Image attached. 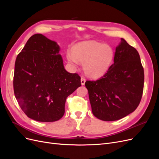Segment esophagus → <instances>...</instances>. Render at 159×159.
<instances>
[{
	"label": "esophagus",
	"mask_w": 159,
	"mask_h": 159,
	"mask_svg": "<svg viewBox=\"0 0 159 159\" xmlns=\"http://www.w3.org/2000/svg\"><path fill=\"white\" fill-rule=\"evenodd\" d=\"M85 79L84 78V77H81V85H84L85 84Z\"/></svg>",
	"instance_id": "34e87169"
}]
</instances>
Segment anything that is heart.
Segmentation results:
<instances>
[{
    "label": "heart",
    "mask_w": 159,
    "mask_h": 159,
    "mask_svg": "<svg viewBox=\"0 0 159 159\" xmlns=\"http://www.w3.org/2000/svg\"><path fill=\"white\" fill-rule=\"evenodd\" d=\"M71 52L67 53L68 60L74 64L82 62L85 74L94 79L106 74L114 59L112 47L96 41L79 43L73 46Z\"/></svg>",
    "instance_id": "b5f03b06"
}]
</instances>
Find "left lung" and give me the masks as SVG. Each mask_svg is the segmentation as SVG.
Returning a JSON list of instances; mask_svg holds the SVG:
<instances>
[{"instance_id":"1","label":"left lung","mask_w":159,"mask_h":159,"mask_svg":"<svg viewBox=\"0 0 159 159\" xmlns=\"http://www.w3.org/2000/svg\"><path fill=\"white\" fill-rule=\"evenodd\" d=\"M92 113L105 121H116L133 112L140 103L144 70L137 50L121 38L114 63L103 77L87 81Z\"/></svg>"}]
</instances>
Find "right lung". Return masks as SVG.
Instances as JSON below:
<instances>
[{"mask_svg":"<svg viewBox=\"0 0 159 159\" xmlns=\"http://www.w3.org/2000/svg\"><path fill=\"white\" fill-rule=\"evenodd\" d=\"M60 50L55 41L36 34L16 57L14 95L24 113L37 121L60 119L67 98L81 85L78 74L65 70Z\"/></svg>","mask_w":159,"mask_h":159,"instance_id":"right-lung-1","label":"right lung"}]
</instances>
